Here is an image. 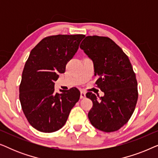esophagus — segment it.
<instances>
[{
	"label": "esophagus",
	"mask_w": 158,
	"mask_h": 158,
	"mask_svg": "<svg viewBox=\"0 0 158 158\" xmlns=\"http://www.w3.org/2000/svg\"><path fill=\"white\" fill-rule=\"evenodd\" d=\"M85 98V92L84 90H81V98Z\"/></svg>",
	"instance_id": "34e87169"
}]
</instances>
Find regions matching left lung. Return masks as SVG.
I'll return each instance as SVG.
<instances>
[{"instance_id":"8db88e82","label":"left lung","mask_w":158,"mask_h":158,"mask_svg":"<svg viewBox=\"0 0 158 158\" xmlns=\"http://www.w3.org/2000/svg\"><path fill=\"white\" fill-rule=\"evenodd\" d=\"M80 47L94 62L98 77L96 84L104 93L103 97L86 94L93 102L88 118L99 130L117 131L131 118L138 98L137 81L128 56L107 36H88Z\"/></svg>"}]
</instances>
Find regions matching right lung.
<instances>
[{"label":"right lung","instance_id":"obj_1","mask_svg":"<svg viewBox=\"0 0 158 158\" xmlns=\"http://www.w3.org/2000/svg\"><path fill=\"white\" fill-rule=\"evenodd\" d=\"M83 34L48 36L31 49L19 85L23 112L34 129L53 132L61 129L81 93L76 88L55 92L59 73L65 72L68 62L78 49Z\"/></svg>","mask_w":158,"mask_h":158}]
</instances>
